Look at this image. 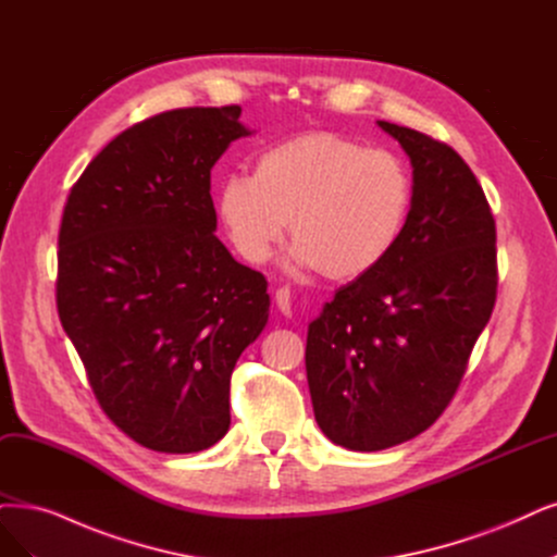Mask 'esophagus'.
Segmentation results:
<instances>
[{
	"label": "esophagus",
	"mask_w": 557,
	"mask_h": 557,
	"mask_svg": "<svg viewBox=\"0 0 557 557\" xmlns=\"http://www.w3.org/2000/svg\"><path fill=\"white\" fill-rule=\"evenodd\" d=\"M275 302H277L282 314H286V317L292 314V292H289V286H282V289L275 292Z\"/></svg>",
	"instance_id": "1"
}]
</instances>
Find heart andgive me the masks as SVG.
Returning a JSON list of instances; mask_svg holds the SVG:
<instances>
[{
  "instance_id": "b5f03b06",
  "label": "heart",
  "mask_w": 557,
  "mask_h": 557,
  "mask_svg": "<svg viewBox=\"0 0 557 557\" xmlns=\"http://www.w3.org/2000/svg\"><path fill=\"white\" fill-rule=\"evenodd\" d=\"M413 206L399 156L339 133H305L265 149L255 174L226 176L218 218L250 263L271 259L289 230L292 261L331 280H356L395 252Z\"/></svg>"
}]
</instances>
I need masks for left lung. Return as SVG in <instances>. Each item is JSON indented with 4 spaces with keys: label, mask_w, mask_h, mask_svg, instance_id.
Instances as JSON below:
<instances>
[{
    "label": "left lung",
    "mask_w": 557,
    "mask_h": 557,
    "mask_svg": "<svg viewBox=\"0 0 557 557\" xmlns=\"http://www.w3.org/2000/svg\"><path fill=\"white\" fill-rule=\"evenodd\" d=\"M413 164L406 230L376 271L339 286L305 348L314 418L335 445L416 438L455 397L498 289L496 220L463 158L379 121Z\"/></svg>",
    "instance_id": "left-lung-1"
}]
</instances>
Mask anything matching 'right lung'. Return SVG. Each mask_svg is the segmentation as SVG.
Segmentation results:
<instances>
[{
	"label": "right lung",
	"mask_w": 557,
	"mask_h": 557,
	"mask_svg": "<svg viewBox=\"0 0 557 557\" xmlns=\"http://www.w3.org/2000/svg\"><path fill=\"white\" fill-rule=\"evenodd\" d=\"M240 108H181L116 135L71 188L57 310L106 416L168 455L230 429L240 354L268 321L265 277L213 234L211 170L250 135Z\"/></svg>",
	"instance_id": "add662e5"
}]
</instances>
